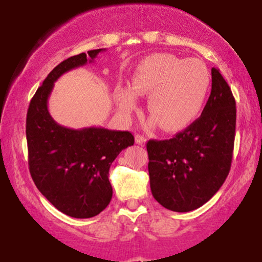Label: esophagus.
<instances>
[{
	"label": "esophagus",
	"mask_w": 262,
	"mask_h": 262,
	"mask_svg": "<svg viewBox=\"0 0 262 262\" xmlns=\"http://www.w3.org/2000/svg\"><path fill=\"white\" fill-rule=\"evenodd\" d=\"M145 141H146L145 137H143V135H140V134L135 135V143L137 144H145Z\"/></svg>",
	"instance_id": "1"
}]
</instances>
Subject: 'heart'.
I'll return each mask as SVG.
<instances>
[{
	"mask_svg": "<svg viewBox=\"0 0 262 262\" xmlns=\"http://www.w3.org/2000/svg\"><path fill=\"white\" fill-rule=\"evenodd\" d=\"M212 83L203 61L183 59L173 54L156 53L144 58L135 68L133 89L121 87L117 104L124 116L137 108V95L149 96L148 112L162 130H183L202 112Z\"/></svg>",
	"mask_w": 262,
	"mask_h": 262,
	"instance_id": "1",
	"label": "heart"
}]
</instances>
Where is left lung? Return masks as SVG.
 <instances>
[{
	"mask_svg": "<svg viewBox=\"0 0 262 262\" xmlns=\"http://www.w3.org/2000/svg\"><path fill=\"white\" fill-rule=\"evenodd\" d=\"M236 108L231 90L212 69V91L201 117L166 140H149L150 188L173 212L200 208L217 193L230 171Z\"/></svg>",
	"mask_w": 262,
	"mask_h": 262,
	"instance_id": "1",
	"label": "left lung"
}]
</instances>
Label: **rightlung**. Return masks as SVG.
<instances>
[{
	"instance_id": "add662e5",
	"label": "right lung",
	"mask_w": 262,
	"mask_h": 262,
	"mask_svg": "<svg viewBox=\"0 0 262 262\" xmlns=\"http://www.w3.org/2000/svg\"><path fill=\"white\" fill-rule=\"evenodd\" d=\"M95 49L64 60L50 71L33 96L27 112L29 172L50 203L66 215L91 218L112 200L108 171L123 149L134 144L130 132L106 128L70 129L58 124L48 111L54 82L62 74L92 62Z\"/></svg>"
}]
</instances>
